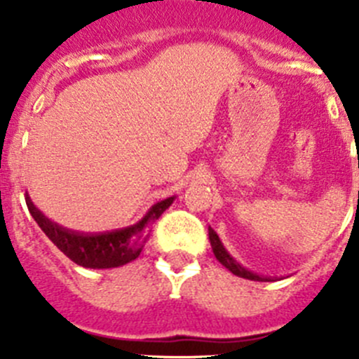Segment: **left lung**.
<instances>
[{"label": "left lung", "instance_id": "1", "mask_svg": "<svg viewBox=\"0 0 359 359\" xmlns=\"http://www.w3.org/2000/svg\"><path fill=\"white\" fill-rule=\"evenodd\" d=\"M209 241H210V246H212V251H214V257H216L217 260H219L223 266L226 267V269L230 271L232 274H236V276L239 278H246V280H253V281H269V278H264V276H259L257 273H251V271H248L246 267L241 266L239 262H237L236 259H233L232 255H230L229 251H226V248L223 246V243L219 241V237H217V233L214 232L212 229L209 226Z\"/></svg>", "mask_w": 359, "mask_h": 359}]
</instances>
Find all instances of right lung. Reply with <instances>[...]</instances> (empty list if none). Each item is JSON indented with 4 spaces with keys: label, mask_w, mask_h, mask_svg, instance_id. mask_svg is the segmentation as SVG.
Wrapping results in <instances>:
<instances>
[{
    "label": "right lung",
    "mask_w": 359,
    "mask_h": 359,
    "mask_svg": "<svg viewBox=\"0 0 359 359\" xmlns=\"http://www.w3.org/2000/svg\"><path fill=\"white\" fill-rule=\"evenodd\" d=\"M173 200H175V196L157 202L134 225L102 233H79L63 229L58 223H53L49 217L43 216L33 205L29 196H26V205H28L33 219L36 221V225L42 229V232L72 262L88 267V269H111V267L126 266V264L133 262L134 259H138L147 239H149L150 225L156 219H159L161 214L172 205Z\"/></svg>",
    "instance_id": "add662e5"
}]
</instances>
